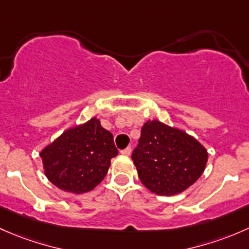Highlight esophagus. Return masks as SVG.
<instances>
[{
	"instance_id": "34e87169",
	"label": "esophagus",
	"mask_w": 249,
	"mask_h": 249,
	"mask_svg": "<svg viewBox=\"0 0 249 249\" xmlns=\"http://www.w3.org/2000/svg\"><path fill=\"white\" fill-rule=\"evenodd\" d=\"M121 153H122V155H124V156H130V153H132V148H130V147L124 148V150L121 151Z\"/></svg>"
}]
</instances>
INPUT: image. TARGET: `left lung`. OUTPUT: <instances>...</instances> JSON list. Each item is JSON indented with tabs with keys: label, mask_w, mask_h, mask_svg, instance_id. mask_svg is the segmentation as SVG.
I'll list each match as a JSON object with an SVG mask.
<instances>
[{
	"label": "left lung",
	"mask_w": 249,
	"mask_h": 249,
	"mask_svg": "<svg viewBox=\"0 0 249 249\" xmlns=\"http://www.w3.org/2000/svg\"><path fill=\"white\" fill-rule=\"evenodd\" d=\"M207 151L196 138L158 120L145 122L132 160L143 186L157 196H175L204 173Z\"/></svg>",
	"instance_id": "left-lung-1"
}]
</instances>
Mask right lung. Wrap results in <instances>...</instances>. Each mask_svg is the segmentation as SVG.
Instances as JSON below:
<instances>
[{"instance_id": "right-lung-1", "label": "right lung", "mask_w": 249, "mask_h": 249, "mask_svg": "<svg viewBox=\"0 0 249 249\" xmlns=\"http://www.w3.org/2000/svg\"><path fill=\"white\" fill-rule=\"evenodd\" d=\"M119 151L114 137L97 117L63 132L40 152L45 176L57 188L74 194L92 191L106 178Z\"/></svg>"}]
</instances>
